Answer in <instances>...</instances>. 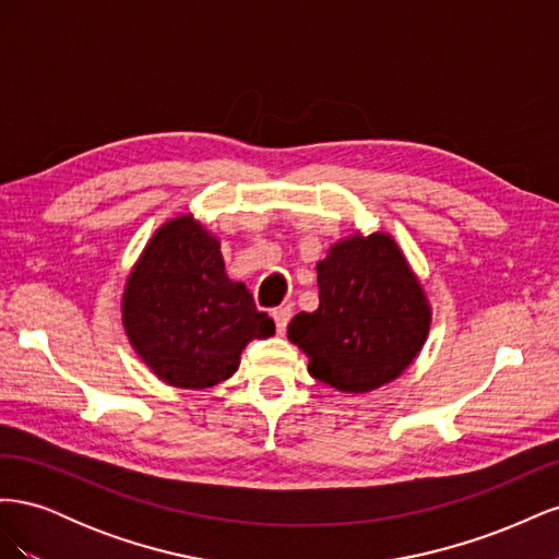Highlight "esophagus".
I'll list each match as a JSON object with an SVG mask.
<instances>
[{
    "label": "esophagus",
    "mask_w": 559,
    "mask_h": 559,
    "mask_svg": "<svg viewBox=\"0 0 559 559\" xmlns=\"http://www.w3.org/2000/svg\"><path fill=\"white\" fill-rule=\"evenodd\" d=\"M273 319H275L277 333H284V331H286V324H289V319H292V308H289V306H282V308L273 310Z\"/></svg>",
    "instance_id": "1"
}]
</instances>
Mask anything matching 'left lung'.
Here are the masks:
<instances>
[{"label":"left lung","instance_id":"left-lung-1","mask_svg":"<svg viewBox=\"0 0 559 559\" xmlns=\"http://www.w3.org/2000/svg\"><path fill=\"white\" fill-rule=\"evenodd\" d=\"M319 308L298 312L289 341L308 354L310 376L345 394L396 380L425 345L431 308L386 233L352 235L317 263Z\"/></svg>","mask_w":559,"mask_h":559}]
</instances>
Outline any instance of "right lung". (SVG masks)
<instances>
[{
	"mask_svg": "<svg viewBox=\"0 0 559 559\" xmlns=\"http://www.w3.org/2000/svg\"><path fill=\"white\" fill-rule=\"evenodd\" d=\"M123 326L142 361L173 386L228 380L253 337L275 321L259 312L242 282L226 275L222 245L191 214L163 224L134 263L123 294Z\"/></svg>",
	"mask_w": 559,
	"mask_h": 559,
	"instance_id": "obj_1",
	"label": "right lung"
}]
</instances>
